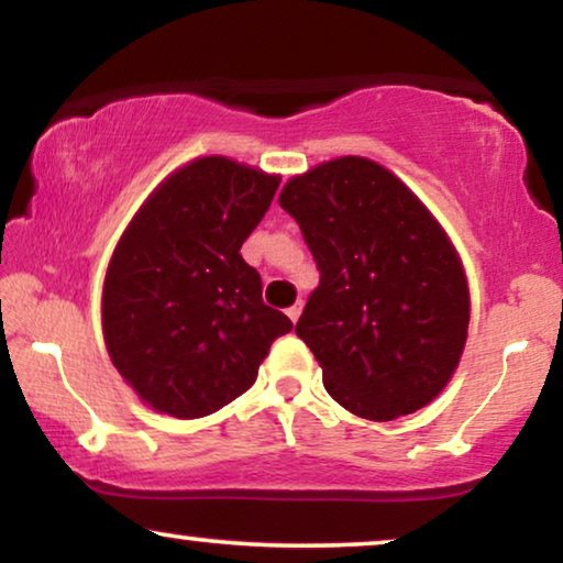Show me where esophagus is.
<instances>
[{"instance_id": "1", "label": "esophagus", "mask_w": 563, "mask_h": 563, "mask_svg": "<svg viewBox=\"0 0 563 563\" xmlns=\"http://www.w3.org/2000/svg\"><path fill=\"white\" fill-rule=\"evenodd\" d=\"M299 312H302V302L291 305V307H289V310H287V314H289V320H291V322H297V320H299Z\"/></svg>"}]
</instances>
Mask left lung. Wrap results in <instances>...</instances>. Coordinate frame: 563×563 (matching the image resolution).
<instances>
[{"label": "left lung", "mask_w": 563, "mask_h": 563, "mask_svg": "<svg viewBox=\"0 0 563 563\" xmlns=\"http://www.w3.org/2000/svg\"><path fill=\"white\" fill-rule=\"evenodd\" d=\"M320 272L297 335L328 395L387 422L433 402L464 353L468 287L449 235L387 168L343 156L287 181Z\"/></svg>", "instance_id": "8db88e82"}]
</instances>
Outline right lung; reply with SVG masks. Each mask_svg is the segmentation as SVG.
I'll use <instances>...</instances> for the list:
<instances>
[{
	"label": "right lung",
	"mask_w": 563,
	"mask_h": 563,
	"mask_svg": "<svg viewBox=\"0 0 563 563\" xmlns=\"http://www.w3.org/2000/svg\"><path fill=\"white\" fill-rule=\"evenodd\" d=\"M279 176L222 156L174 172L122 233L102 291L110 358L143 402L191 420L256 382L287 314L264 305L241 245L264 218Z\"/></svg>",
	"instance_id": "1"
}]
</instances>
